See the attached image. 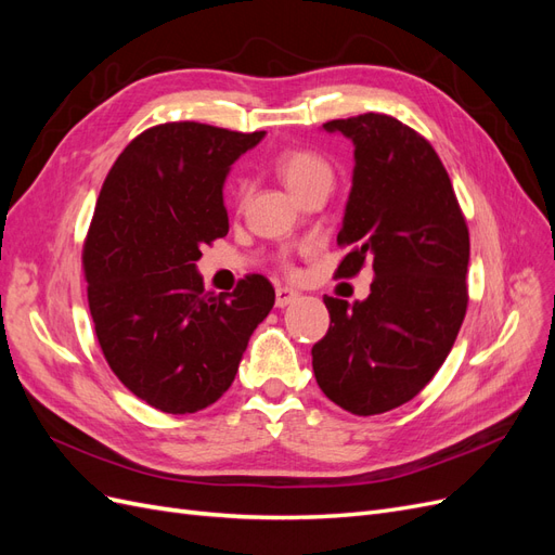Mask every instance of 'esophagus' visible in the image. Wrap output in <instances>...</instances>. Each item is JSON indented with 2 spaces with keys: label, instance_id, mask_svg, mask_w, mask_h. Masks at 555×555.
Instances as JSON below:
<instances>
[{
  "label": "esophagus",
  "instance_id": "1",
  "mask_svg": "<svg viewBox=\"0 0 555 555\" xmlns=\"http://www.w3.org/2000/svg\"><path fill=\"white\" fill-rule=\"evenodd\" d=\"M294 300H298V292H294L289 287H278L275 289V306L278 308H287V306L294 304Z\"/></svg>",
  "mask_w": 555,
  "mask_h": 555
}]
</instances>
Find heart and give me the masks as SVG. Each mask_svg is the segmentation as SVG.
Returning a JSON list of instances; mask_svg holds the SVG:
<instances>
[{
    "label": "heart",
    "instance_id": "b5f03b06",
    "mask_svg": "<svg viewBox=\"0 0 555 555\" xmlns=\"http://www.w3.org/2000/svg\"><path fill=\"white\" fill-rule=\"evenodd\" d=\"M275 171L296 196H304L306 192L317 188V184L333 182L331 164L322 155H317L312 150H304V147L284 150V153L275 159ZM227 192L233 196H245L247 180L241 176H231L227 180Z\"/></svg>",
    "mask_w": 555,
    "mask_h": 555
}]
</instances>
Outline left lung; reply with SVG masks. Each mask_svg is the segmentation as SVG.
<instances>
[{
    "label": "left lung",
    "mask_w": 555,
    "mask_h": 555,
    "mask_svg": "<svg viewBox=\"0 0 555 555\" xmlns=\"http://www.w3.org/2000/svg\"><path fill=\"white\" fill-rule=\"evenodd\" d=\"M354 143V176L335 278L373 263L371 296L349 306L324 296L326 335L312 347L319 389L371 416L412 400L440 371L467 310L469 233L433 145L391 115L331 120Z\"/></svg>",
    "instance_id": "obj_1"
}]
</instances>
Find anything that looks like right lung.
Returning a JSON list of instances; mask_svg holds the SVG:
<instances>
[{
	"mask_svg": "<svg viewBox=\"0 0 555 555\" xmlns=\"http://www.w3.org/2000/svg\"><path fill=\"white\" fill-rule=\"evenodd\" d=\"M266 131L166 122L115 159L82 245L99 347L127 389L166 414H192L236 377L249 335L275 304L263 275L206 294L201 247L229 233L222 188Z\"/></svg>",
	"mask_w": 555,
	"mask_h": 555,
	"instance_id": "right-lung-1",
	"label": "right lung"
}]
</instances>
